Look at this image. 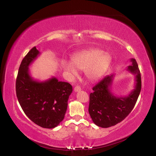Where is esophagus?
<instances>
[{
  "mask_svg": "<svg viewBox=\"0 0 156 156\" xmlns=\"http://www.w3.org/2000/svg\"><path fill=\"white\" fill-rule=\"evenodd\" d=\"M74 92H80V90H81V88H80V87L79 86H76L74 87Z\"/></svg>",
  "mask_w": 156,
  "mask_h": 156,
  "instance_id": "esophagus-1",
  "label": "esophagus"
}]
</instances>
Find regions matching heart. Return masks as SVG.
<instances>
[{
  "label": "heart",
  "mask_w": 156,
  "mask_h": 156,
  "mask_svg": "<svg viewBox=\"0 0 156 156\" xmlns=\"http://www.w3.org/2000/svg\"><path fill=\"white\" fill-rule=\"evenodd\" d=\"M111 61L112 57L109 54L94 48L74 54L72 58V62L64 60L62 62V66L72 78L78 76V68L85 71L86 76L90 80H95L106 72Z\"/></svg>",
  "instance_id": "1"
}]
</instances>
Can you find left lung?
Here are the masks:
<instances>
[{
  "instance_id": "8db88e82",
  "label": "left lung",
  "mask_w": 156,
  "mask_h": 156,
  "mask_svg": "<svg viewBox=\"0 0 156 156\" xmlns=\"http://www.w3.org/2000/svg\"><path fill=\"white\" fill-rule=\"evenodd\" d=\"M127 70L135 75L134 89L127 96L116 97L111 92L114 74L106 76L93 87L90 94L88 112L93 122L101 128H109L121 122L128 116L138 98L142 88L141 74L134 58Z\"/></svg>"
}]
</instances>
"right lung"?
<instances>
[{
  "mask_svg": "<svg viewBox=\"0 0 156 156\" xmlns=\"http://www.w3.org/2000/svg\"><path fill=\"white\" fill-rule=\"evenodd\" d=\"M39 54L34 46L22 60L16 80V96L31 121L42 128L51 129L63 120L72 86L55 77L44 82L32 78L28 67Z\"/></svg>",
  "mask_w": 156,
  "mask_h": 156,
  "instance_id": "1",
  "label": "right lung"
}]
</instances>
